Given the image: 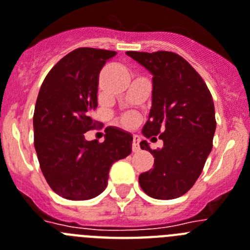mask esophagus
I'll return each mask as SVG.
<instances>
[{
	"label": "esophagus",
	"mask_w": 250,
	"mask_h": 250,
	"mask_svg": "<svg viewBox=\"0 0 250 250\" xmlns=\"http://www.w3.org/2000/svg\"><path fill=\"white\" fill-rule=\"evenodd\" d=\"M132 151L133 152H138L140 151V137L138 136H133V142H132Z\"/></svg>",
	"instance_id": "obj_1"
}]
</instances>
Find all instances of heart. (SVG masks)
<instances>
[{"mask_svg":"<svg viewBox=\"0 0 250 250\" xmlns=\"http://www.w3.org/2000/svg\"><path fill=\"white\" fill-rule=\"evenodd\" d=\"M119 122H121V125H125V127H131V125H135L136 118L131 114H125V115H123L121 119H119Z\"/></svg>","mask_w":250,"mask_h":250,"instance_id":"b5f03b06","label":"heart"}]
</instances>
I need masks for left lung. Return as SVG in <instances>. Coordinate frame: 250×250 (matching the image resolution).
<instances>
[{
    "label": "left lung",
    "mask_w": 250,
    "mask_h": 250,
    "mask_svg": "<svg viewBox=\"0 0 250 250\" xmlns=\"http://www.w3.org/2000/svg\"><path fill=\"white\" fill-rule=\"evenodd\" d=\"M125 54L152 73V106L142 133L147 138L159 136L164 142L159 150H151L147 141L140 142L155 160L138 182L152 198H178L196 183L212 150V95L200 73L179 54L167 50Z\"/></svg>",
    "instance_id": "1"
}]
</instances>
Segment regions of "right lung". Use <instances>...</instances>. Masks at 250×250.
<instances>
[{"label": "right lung", "mask_w": 250, "mask_h": 250, "mask_svg": "<svg viewBox=\"0 0 250 250\" xmlns=\"http://www.w3.org/2000/svg\"><path fill=\"white\" fill-rule=\"evenodd\" d=\"M115 52L77 48L64 56L44 79L38 94L33 125L42 173L58 196L85 201L106 188L113 163L132 151L131 133L105 129L104 142L86 141L96 127L90 117L98 106L99 73Z\"/></svg>", "instance_id": "add662e5"}]
</instances>
